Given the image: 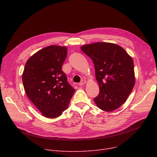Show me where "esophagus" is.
<instances>
[{
	"instance_id": "1",
	"label": "esophagus",
	"mask_w": 157,
	"mask_h": 157,
	"mask_svg": "<svg viewBox=\"0 0 157 157\" xmlns=\"http://www.w3.org/2000/svg\"><path fill=\"white\" fill-rule=\"evenodd\" d=\"M86 83V81L85 79H83V80H82V81L80 82V83H79V85H80V86L83 85H85Z\"/></svg>"
}]
</instances>
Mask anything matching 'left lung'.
<instances>
[{
    "label": "left lung",
    "mask_w": 157,
    "mask_h": 157,
    "mask_svg": "<svg viewBox=\"0 0 157 157\" xmlns=\"http://www.w3.org/2000/svg\"><path fill=\"white\" fill-rule=\"evenodd\" d=\"M94 62L100 93L94 98L98 108L111 112L124 104L136 81L133 59L120 46L95 43L81 46Z\"/></svg>",
    "instance_id": "left-lung-1"
}]
</instances>
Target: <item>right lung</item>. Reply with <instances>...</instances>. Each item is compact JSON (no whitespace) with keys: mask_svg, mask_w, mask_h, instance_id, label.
I'll use <instances>...</instances> for the list:
<instances>
[{"mask_svg":"<svg viewBox=\"0 0 157 157\" xmlns=\"http://www.w3.org/2000/svg\"><path fill=\"white\" fill-rule=\"evenodd\" d=\"M67 55V47L51 45L31 56L25 65V91L43 116L48 118L62 115L75 92L62 71Z\"/></svg>","mask_w":157,"mask_h":157,"instance_id":"obj_1","label":"right lung"}]
</instances>
